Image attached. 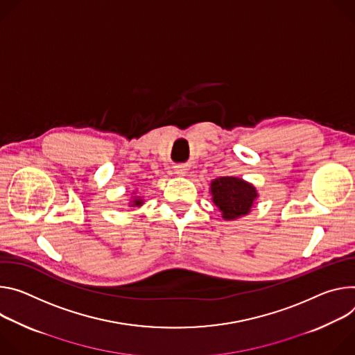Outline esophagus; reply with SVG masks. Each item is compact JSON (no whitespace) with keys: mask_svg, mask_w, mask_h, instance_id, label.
I'll list each match as a JSON object with an SVG mask.
<instances>
[{"mask_svg":"<svg viewBox=\"0 0 355 355\" xmlns=\"http://www.w3.org/2000/svg\"><path fill=\"white\" fill-rule=\"evenodd\" d=\"M184 171H186V169H183L182 166H178V168H176V173H179V175H183Z\"/></svg>","mask_w":355,"mask_h":355,"instance_id":"1","label":"esophagus"}]
</instances>
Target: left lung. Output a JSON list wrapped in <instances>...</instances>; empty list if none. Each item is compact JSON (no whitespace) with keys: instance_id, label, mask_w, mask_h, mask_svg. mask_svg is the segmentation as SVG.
<instances>
[{"instance_id":"left-lung-1","label":"left lung","mask_w":355,"mask_h":355,"mask_svg":"<svg viewBox=\"0 0 355 355\" xmlns=\"http://www.w3.org/2000/svg\"><path fill=\"white\" fill-rule=\"evenodd\" d=\"M214 205L221 210L225 220H235L250 213L257 190L252 184L239 178L224 176L211 182Z\"/></svg>"}]
</instances>
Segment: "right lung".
I'll return each mask as SVG.
<instances>
[{
    "instance_id": "1",
    "label": "right lung",
    "mask_w": 355,
    "mask_h": 355,
    "mask_svg": "<svg viewBox=\"0 0 355 355\" xmlns=\"http://www.w3.org/2000/svg\"><path fill=\"white\" fill-rule=\"evenodd\" d=\"M141 205H142V200L135 199V200H134V205H131V206H141Z\"/></svg>"
}]
</instances>
